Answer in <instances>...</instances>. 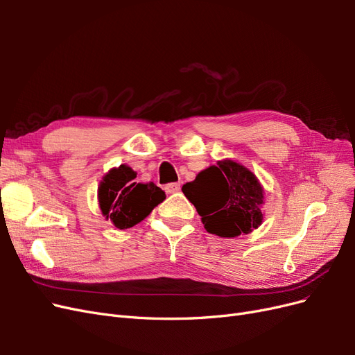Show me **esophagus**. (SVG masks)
<instances>
[{"instance_id": "1", "label": "esophagus", "mask_w": 355, "mask_h": 355, "mask_svg": "<svg viewBox=\"0 0 355 355\" xmlns=\"http://www.w3.org/2000/svg\"><path fill=\"white\" fill-rule=\"evenodd\" d=\"M164 191L167 194H176V192L180 191V184H167L164 187Z\"/></svg>"}]
</instances>
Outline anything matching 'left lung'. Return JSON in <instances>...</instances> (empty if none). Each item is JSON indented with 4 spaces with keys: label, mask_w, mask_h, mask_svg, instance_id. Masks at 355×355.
Listing matches in <instances>:
<instances>
[{
    "label": "left lung",
    "mask_w": 355,
    "mask_h": 355,
    "mask_svg": "<svg viewBox=\"0 0 355 355\" xmlns=\"http://www.w3.org/2000/svg\"><path fill=\"white\" fill-rule=\"evenodd\" d=\"M182 192L194 204L210 234L232 239L262 223V185L249 168L232 159L218 161V166L200 171Z\"/></svg>",
    "instance_id": "obj_1"
}]
</instances>
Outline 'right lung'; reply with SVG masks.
I'll return each instance as SVG.
<instances>
[{"label":"right lung","mask_w":355,"mask_h":355,"mask_svg":"<svg viewBox=\"0 0 355 355\" xmlns=\"http://www.w3.org/2000/svg\"><path fill=\"white\" fill-rule=\"evenodd\" d=\"M102 214L118 230H127L142 222L166 198L154 182L137 184L136 171L121 164L106 173L98 191Z\"/></svg>","instance_id":"right-lung-1"}]
</instances>
